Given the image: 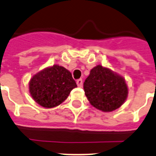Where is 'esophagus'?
<instances>
[{
    "mask_svg": "<svg viewBox=\"0 0 156 156\" xmlns=\"http://www.w3.org/2000/svg\"><path fill=\"white\" fill-rule=\"evenodd\" d=\"M77 85H78V87H82V78H79L77 80Z\"/></svg>",
    "mask_w": 156,
    "mask_h": 156,
    "instance_id": "1",
    "label": "esophagus"
}]
</instances>
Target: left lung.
Masks as SVG:
<instances>
[{
	"label": "left lung",
	"mask_w": 156,
	"mask_h": 156,
	"mask_svg": "<svg viewBox=\"0 0 156 156\" xmlns=\"http://www.w3.org/2000/svg\"><path fill=\"white\" fill-rule=\"evenodd\" d=\"M83 88L90 103L104 112L119 108L128 95L125 79L101 65L91 69L90 75L85 80Z\"/></svg>",
	"instance_id": "1"
}]
</instances>
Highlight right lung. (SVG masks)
Instances as JSON below:
<instances>
[{
	"label": "right lung",
	"instance_id": "1",
	"mask_svg": "<svg viewBox=\"0 0 156 156\" xmlns=\"http://www.w3.org/2000/svg\"><path fill=\"white\" fill-rule=\"evenodd\" d=\"M75 87L77 84L71 73L58 65L39 71L29 83L32 98L45 108H53L62 103Z\"/></svg>",
	"mask_w": 156,
	"mask_h": 156
}]
</instances>
